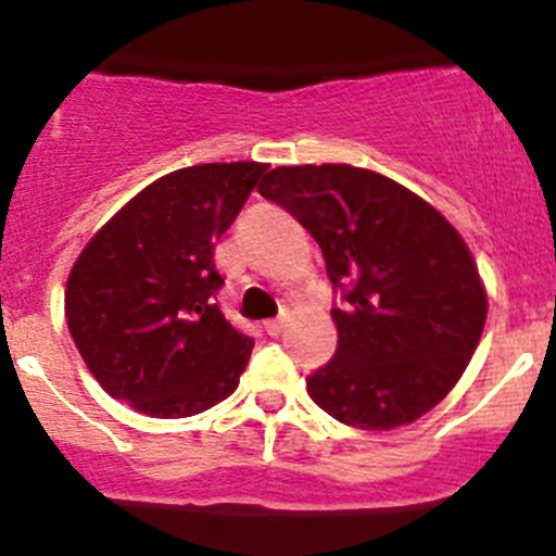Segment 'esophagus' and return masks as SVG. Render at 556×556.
I'll return each instance as SVG.
<instances>
[{
	"instance_id": "34e87169",
	"label": "esophagus",
	"mask_w": 556,
	"mask_h": 556,
	"mask_svg": "<svg viewBox=\"0 0 556 556\" xmlns=\"http://www.w3.org/2000/svg\"><path fill=\"white\" fill-rule=\"evenodd\" d=\"M282 328H285V323L279 317L266 319V323H263V330H266L268 336H279V333H282Z\"/></svg>"
}]
</instances>
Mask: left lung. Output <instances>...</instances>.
I'll return each instance as SVG.
<instances>
[{
	"mask_svg": "<svg viewBox=\"0 0 556 556\" xmlns=\"http://www.w3.org/2000/svg\"><path fill=\"white\" fill-rule=\"evenodd\" d=\"M257 190L312 233L341 295L336 355L306 377L312 401L363 430L408 425L444 401L486 319L459 233L403 185L346 164L279 166Z\"/></svg>",
	"mask_w": 556,
	"mask_h": 556,
	"instance_id": "8db88e82",
	"label": "left lung"
}]
</instances>
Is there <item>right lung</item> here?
<instances>
[{
  "instance_id": "right-lung-1",
  "label": "right lung",
  "mask_w": 556,
  "mask_h": 556,
  "mask_svg": "<svg viewBox=\"0 0 556 556\" xmlns=\"http://www.w3.org/2000/svg\"><path fill=\"white\" fill-rule=\"evenodd\" d=\"M266 164L188 166L134 195L66 282V325L97 382L148 417H193L237 390L255 341L217 306L215 247Z\"/></svg>"
}]
</instances>
